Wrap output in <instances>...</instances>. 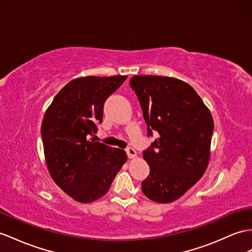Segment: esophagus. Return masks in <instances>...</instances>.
Instances as JSON below:
<instances>
[{
    "mask_svg": "<svg viewBox=\"0 0 252 252\" xmlns=\"http://www.w3.org/2000/svg\"><path fill=\"white\" fill-rule=\"evenodd\" d=\"M126 154H127V158H136V156H137L136 151H135L132 147L126 148Z\"/></svg>",
    "mask_w": 252,
    "mask_h": 252,
    "instance_id": "obj_1",
    "label": "esophagus"
}]
</instances>
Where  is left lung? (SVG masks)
Returning <instances> with one entry per match:
<instances>
[{"label":"left lung","instance_id":"1","mask_svg":"<svg viewBox=\"0 0 252 252\" xmlns=\"http://www.w3.org/2000/svg\"><path fill=\"white\" fill-rule=\"evenodd\" d=\"M130 86L143 109L148 135H159L143 152L150 173L141 190L152 201L170 203L208 168L214 121L196 90L181 80L134 75Z\"/></svg>","mask_w":252,"mask_h":252}]
</instances>
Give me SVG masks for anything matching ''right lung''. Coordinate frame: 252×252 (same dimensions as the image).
Listing matches in <instances>:
<instances>
[{
    "instance_id": "1",
    "label": "right lung",
    "mask_w": 252,
    "mask_h": 252,
    "mask_svg": "<svg viewBox=\"0 0 252 252\" xmlns=\"http://www.w3.org/2000/svg\"><path fill=\"white\" fill-rule=\"evenodd\" d=\"M126 75L83 76L55 95L41 125L44 158L53 181L75 201L89 203L108 191L126 153L94 139L106 99Z\"/></svg>"
}]
</instances>
